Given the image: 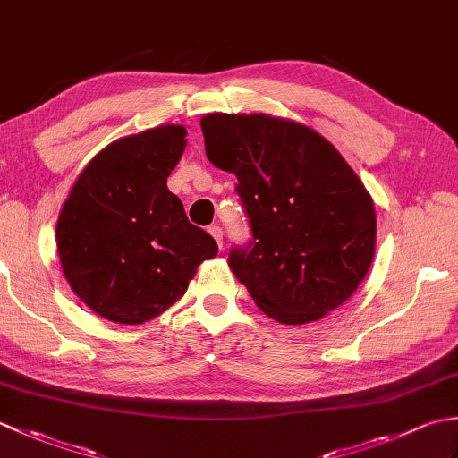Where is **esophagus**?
I'll return each instance as SVG.
<instances>
[{"label": "esophagus", "mask_w": 458, "mask_h": 458, "mask_svg": "<svg viewBox=\"0 0 458 458\" xmlns=\"http://www.w3.org/2000/svg\"><path fill=\"white\" fill-rule=\"evenodd\" d=\"M208 232H210V236H212L214 240H216L218 248H222V228H220V226H210Z\"/></svg>", "instance_id": "34e87169"}]
</instances>
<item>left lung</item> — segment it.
<instances>
[{"label":"left lung","mask_w":458,"mask_h":458,"mask_svg":"<svg viewBox=\"0 0 458 458\" xmlns=\"http://www.w3.org/2000/svg\"><path fill=\"white\" fill-rule=\"evenodd\" d=\"M208 161L234 173L251 246L228 266L277 323L323 318L362 284L376 251L374 200L333 143L269 114L202 115Z\"/></svg>","instance_id":"left-lung-1"}]
</instances>
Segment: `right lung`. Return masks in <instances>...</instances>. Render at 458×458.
<instances>
[{
    "label": "right lung",
    "mask_w": 458,
    "mask_h": 458,
    "mask_svg": "<svg viewBox=\"0 0 458 458\" xmlns=\"http://www.w3.org/2000/svg\"><path fill=\"white\" fill-rule=\"evenodd\" d=\"M187 130L165 123L94 155L63 204L56 250L68 285L96 315L143 325L184 295L197 267L218 254L194 226L167 177Z\"/></svg>",
    "instance_id": "obj_1"
}]
</instances>
